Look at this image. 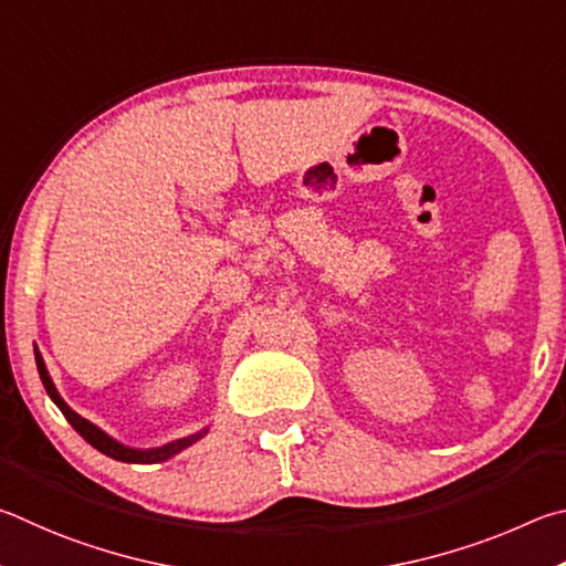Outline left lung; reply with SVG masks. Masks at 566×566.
I'll list each match as a JSON object with an SVG mask.
<instances>
[{
  "mask_svg": "<svg viewBox=\"0 0 566 566\" xmlns=\"http://www.w3.org/2000/svg\"><path fill=\"white\" fill-rule=\"evenodd\" d=\"M34 360H36V370H39V378H42L44 382V390L49 398H52V402L56 405L59 410H62V415L66 418V422L72 424V428L82 434V438L92 444V448H96L102 454H106V458L112 460H118V462H132V464H154V462H164L168 458H174V454H178L181 450H186L188 444H193L196 440H201L203 432L198 434H191V438H184V440H176V442H168L164 444V448H151V450H134V448H126V444H122L118 440H114L112 434H106L102 428H96L94 422L84 420L82 415H76L69 405L64 402L62 395H59L56 385L52 382V378H49V370L44 365V358L42 353H39V348L34 345Z\"/></svg>",
  "mask_w": 566,
  "mask_h": 566,
  "instance_id": "8db88e82",
  "label": "left lung"
}]
</instances>
